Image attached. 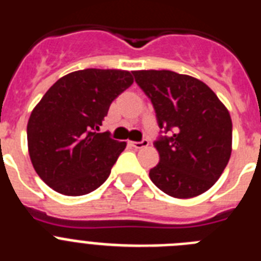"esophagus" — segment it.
Instances as JSON below:
<instances>
[{
  "label": "esophagus",
  "instance_id": "1",
  "mask_svg": "<svg viewBox=\"0 0 261 261\" xmlns=\"http://www.w3.org/2000/svg\"><path fill=\"white\" fill-rule=\"evenodd\" d=\"M129 145H132L136 149H142V147H146L149 145V141L147 140H142V141H129Z\"/></svg>",
  "mask_w": 261,
  "mask_h": 261
}]
</instances>
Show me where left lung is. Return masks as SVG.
Wrapping results in <instances>:
<instances>
[{"label": "left lung", "instance_id": "left-lung-1", "mask_svg": "<svg viewBox=\"0 0 261 261\" xmlns=\"http://www.w3.org/2000/svg\"><path fill=\"white\" fill-rule=\"evenodd\" d=\"M138 86L150 98L161 129L171 137L156 141L159 162L149 172L159 190L191 199L214 186L232 150L229 111L202 81L171 70H135Z\"/></svg>", "mask_w": 261, "mask_h": 261}]
</instances>
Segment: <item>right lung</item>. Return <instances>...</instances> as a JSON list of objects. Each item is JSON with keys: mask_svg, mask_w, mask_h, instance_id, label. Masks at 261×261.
I'll list each match as a JSON object with an SVG mask.
<instances>
[{"mask_svg": "<svg viewBox=\"0 0 261 261\" xmlns=\"http://www.w3.org/2000/svg\"><path fill=\"white\" fill-rule=\"evenodd\" d=\"M133 84L119 69H85L56 81L27 123L31 163L40 179L65 196L95 191L111 174L126 142L98 133L108 108Z\"/></svg>", "mask_w": 261, "mask_h": 261, "instance_id": "1", "label": "right lung"}]
</instances>
